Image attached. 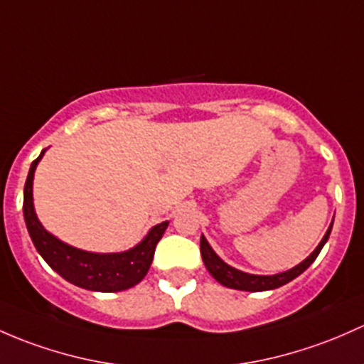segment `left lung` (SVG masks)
Wrapping results in <instances>:
<instances>
[{
  "label": "left lung",
  "mask_w": 364,
  "mask_h": 364,
  "mask_svg": "<svg viewBox=\"0 0 364 364\" xmlns=\"http://www.w3.org/2000/svg\"><path fill=\"white\" fill-rule=\"evenodd\" d=\"M331 227H333V221H331L330 228H328L324 237L321 239V242L317 244V247L314 250L307 258L301 263H298L293 269L286 270V272L274 274V275H256V274H247L242 270H237L233 267L225 263L220 256L216 255V251L213 250L211 244L208 242L204 235H200V252H202V262H204L205 269L209 270V274L216 279L220 284L227 286V288L239 289V291H269V289L281 288V286L288 284L289 281H293L294 277H298L300 274H304L309 267L312 265L314 259L317 258L323 246L326 244V240L330 239Z\"/></svg>",
  "instance_id": "8db88e82"
}]
</instances>
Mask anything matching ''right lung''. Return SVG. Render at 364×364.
<instances>
[{"mask_svg":"<svg viewBox=\"0 0 364 364\" xmlns=\"http://www.w3.org/2000/svg\"><path fill=\"white\" fill-rule=\"evenodd\" d=\"M43 150L31 164L28 179L24 186V220L34 247L41 258L55 270L60 277L66 279L78 288L89 291L117 293L139 284L150 270L156 242L162 239L164 232L169 227V221L155 225L143 237L139 244L122 252H92L70 246L57 239L38 220L33 202V179L38 164L43 159Z\"/></svg>","mask_w":364,"mask_h":364,"instance_id":"obj_1","label":"right lung"}]
</instances>
